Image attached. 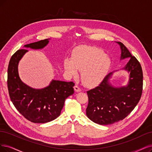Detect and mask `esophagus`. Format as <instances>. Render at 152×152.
Returning a JSON list of instances; mask_svg holds the SVG:
<instances>
[{
	"instance_id": "34e87169",
	"label": "esophagus",
	"mask_w": 152,
	"mask_h": 152,
	"mask_svg": "<svg viewBox=\"0 0 152 152\" xmlns=\"http://www.w3.org/2000/svg\"><path fill=\"white\" fill-rule=\"evenodd\" d=\"M74 89H75V91L76 92H80V91H81V89L79 87H78L77 85H75V86Z\"/></svg>"
}]
</instances>
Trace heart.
<instances>
[{
    "instance_id": "obj_1",
    "label": "heart",
    "mask_w": 152,
    "mask_h": 152,
    "mask_svg": "<svg viewBox=\"0 0 152 152\" xmlns=\"http://www.w3.org/2000/svg\"><path fill=\"white\" fill-rule=\"evenodd\" d=\"M111 60L102 49L91 46H81L73 50L72 58H66L63 67L66 74L76 77L81 71V79L85 85L94 88L100 85L108 76Z\"/></svg>"
}]
</instances>
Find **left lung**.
<instances>
[{
	"mask_svg": "<svg viewBox=\"0 0 152 152\" xmlns=\"http://www.w3.org/2000/svg\"><path fill=\"white\" fill-rule=\"evenodd\" d=\"M120 60L130 58L122 69L126 71L129 80L126 86L116 87L110 79L113 72L108 75L105 80L94 89L87 91L88 105L86 115L89 119L99 125H111L126 117L140 99L143 89V72L137 58L133 56L121 42Z\"/></svg>",
	"mask_w": 152,
	"mask_h": 152,
	"instance_id": "left-lung-1",
	"label": "left lung"
}]
</instances>
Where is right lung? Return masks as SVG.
<instances>
[{
    "label": "right lung",
    "mask_w": 152,
    "mask_h": 152,
    "mask_svg": "<svg viewBox=\"0 0 152 152\" xmlns=\"http://www.w3.org/2000/svg\"><path fill=\"white\" fill-rule=\"evenodd\" d=\"M49 40L44 39L24 47L41 49L47 46ZM27 52V49H19L10 59L7 71L9 96L15 108L27 120L35 123H48L60 115L65 99L75 92V83L53 80L49 86L41 89L26 85L19 77L18 65Z\"/></svg>",
    "instance_id": "obj_1"
}]
</instances>
